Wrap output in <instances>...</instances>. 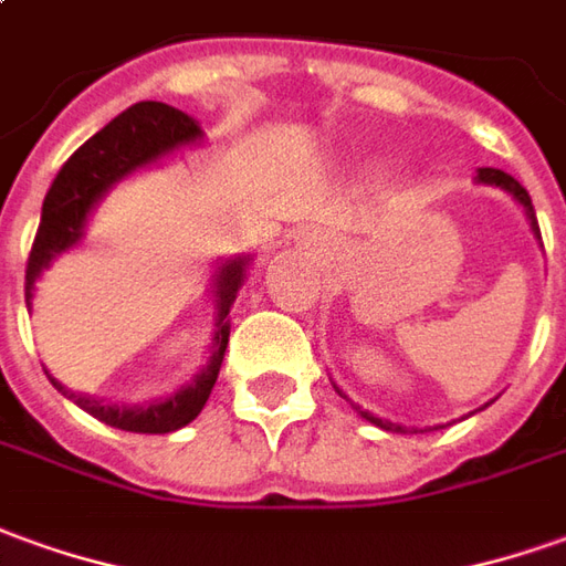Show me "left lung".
Instances as JSON below:
<instances>
[{
    "label": "left lung",
    "mask_w": 566,
    "mask_h": 566,
    "mask_svg": "<svg viewBox=\"0 0 566 566\" xmlns=\"http://www.w3.org/2000/svg\"><path fill=\"white\" fill-rule=\"evenodd\" d=\"M478 181H481V185L499 187V190H505V193H512L514 200L524 206V212H527V218H530V228H533V231H536V237H539V221H536V209H533V202H530V193L524 190V187L517 185V181H514L512 175H505L502 169H478ZM539 240H543V237H539ZM357 409H360V407H357ZM360 416H364V419H369L373 424L385 428V431H400V424L381 422V419L369 416V412H364V409H360Z\"/></svg>",
    "instance_id": "1"
}]
</instances>
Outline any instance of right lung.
Returning <instances> with one entry per match:
<instances>
[{
	"mask_svg": "<svg viewBox=\"0 0 566 566\" xmlns=\"http://www.w3.org/2000/svg\"><path fill=\"white\" fill-rule=\"evenodd\" d=\"M197 138H202V132L187 113L175 111L169 104H159V101H142V104H132L128 111L119 113L116 119H111L97 135L82 144L80 150L61 166L57 178L45 193V202H42V221H39L36 240H33L30 259H27V280H23L27 307H30L33 283L42 274V268H49V261L61 255L64 249L80 243L92 206L119 178H126L147 163H157L159 157L171 154L175 147L197 142ZM243 271L245 259L228 261L218 271V329L216 338H212L209 366L193 379V385L181 388L169 400H157L150 407L132 409L107 407V403L92 400V397L73 395L54 379L52 385L57 391H64L76 407L85 409L88 416H95L104 424H111V428H123V431H135V434H169V431L185 428L187 422H193L200 416V409L206 407V400L216 388L218 369H221L224 348H228V335H231L228 311H231L233 298L243 286Z\"/></svg>",
	"mask_w": 566,
	"mask_h": 566,
	"instance_id": "obj_1",
	"label": "right lung"
}]
</instances>
